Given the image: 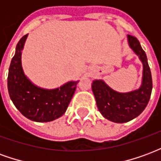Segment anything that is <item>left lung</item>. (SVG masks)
Wrapping results in <instances>:
<instances>
[{"label":"left lung","mask_w":161,"mask_h":161,"mask_svg":"<svg viewBox=\"0 0 161 161\" xmlns=\"http://www.w3.org/2000/svg\"><path fill=\"white\" fill-rule=\"evenodd\" d=\"M128 42L143 64L141 87L130 92L120 93L112 90L103 80L93 81L91 85L100 113L104 118L116 123L127 122L137 117L148 103L153 89L152 75L145 52L135 37L128 35Z\"/></svg>","instance_id":"left-lung-1"}]
</instances>
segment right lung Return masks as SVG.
<instances>
[{
    "mask_svg": "<svg viewBox=\"0 0 161 161\" xmlns=\"http://www.w3.org/2000/svg\"><path fill=\"white\" fill-rule=\"evenodd\" d=\"M26 34L17 44L8 77V90L13 103L25 117L38 122L52 121L66 111L78 81H70L53 90L38 87L26 77L21 65V51Z\"/></svg>",
    "mask_w": 161,
    "mask_h": 161,
    "instance_id": "right-lung-1",
    "label": "right lung"
}]
</instances>
